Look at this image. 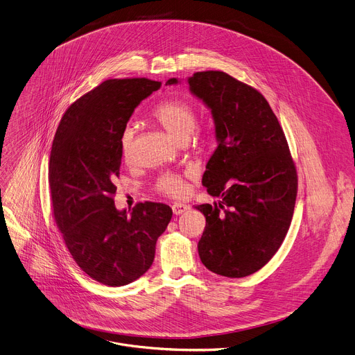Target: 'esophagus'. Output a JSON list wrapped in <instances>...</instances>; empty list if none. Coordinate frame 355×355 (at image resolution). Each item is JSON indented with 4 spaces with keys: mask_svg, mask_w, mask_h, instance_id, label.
Instances as JSON below:
<instances>
[{
    "mask_svg": "<svg viewBox=\"0 0 355 355\" xmlns=\"http://www.w3.org/2000/svg\"><path fill=\"white\" fill-rule=\"evenodd\" d=\"M171 209H173V213H174L175 216H180V214H182L184 211H187V210L189 209V206H187V205H184V203H174V205L171 206Z\"/></svg>",
    "mask_w": 355,
    "mask_h": 355,
    "instance_id": "obj_1",
    "label": "esophagus"
}]
</instances>
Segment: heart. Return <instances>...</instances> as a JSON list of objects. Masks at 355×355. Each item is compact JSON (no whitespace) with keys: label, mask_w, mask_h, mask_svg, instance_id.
<instances>
[{"label":"heart","mask_w":355,"mask_h":355,"mask_svg":"<svg viewBox=\"0 0 355 355\" xmlns=\"http://www.w3.org/2000/svg\"><path fill=\"white\" fill-rule=\"evenodd\" d=\"M153 119L178 142L189 139L196 125V113L189 102L182 99H167L153 110ZM134 141V127L125 125L120 134V148L124 157L130 156ZM189 173H166L155 184L159 193L181 198L187 192Z\"/></svg>","instance_id":"heart-1"}]
</instances>
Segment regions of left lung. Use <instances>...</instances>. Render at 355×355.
<instances>
[{
	"instance_id": "left-lung-1",
	"label": "left lung",
	"mask_w": 355,
	"mask_h": 355,
	"mask_svg": "<svg viewBox=\"0 0 355 355\" xmlns=\"http://www.w3.org/2000/svg\"><path fill=\"white\" fill-rule=\"evenodd\" d=\"M188 84L211 109L218 141L202 184L221 200L196 206L206 217L199 256L211 272L243 278L263 268L288 234L296 166L275 113L256 88L220 70L196 71Z\"/></svg>"
}]
</instances>
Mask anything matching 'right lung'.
<instances>
[{
	"instance_id": "1",
	"label": "right lung",
	"mask_w": 355,
	"mask_h": 355,
	"mask_svg": "<svg viewBox=\"0 0 355 355\" xmlns=\"http://www.w3.org/2000/svg\"><path fill=\"white\" fill-rule=\"evenodd\" d=\"M160 87L144 77L106 80L69 106L53 137L48 180L55 223L77 266L106 286L127 285L150 268L173 216L164 203L144 202L127 217L113 200L120 134Z\"/></svg>"
}]
</instances>
